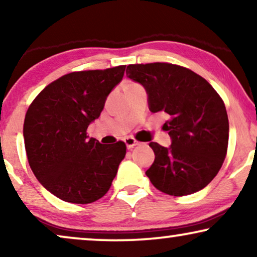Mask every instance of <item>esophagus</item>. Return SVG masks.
I'll return each mask as SVG.
<instances>
[{
	"mask_svg": "<svg viewBox=\"0 0 257 257\" xmlns=\"http://www.w3.org/2000/svg\"><path fill=\"white\" fill-rule=\"evenodd\" d=\"M124 142L126 144V147H127L128 150L130 149H133V147L137 146V145H139V144H140L138 140H136L135 138H131V137H127V138H125Z\"/></svg>",
	"mask_w": 257,
	"mask_h": 257,
	"instance_id": "obj_1",
	"label": "esophagus"
}]
</instances>
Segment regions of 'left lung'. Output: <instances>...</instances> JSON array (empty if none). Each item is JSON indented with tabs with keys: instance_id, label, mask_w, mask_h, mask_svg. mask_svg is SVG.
I'll list each match as a JSON object with an SVG mask.
<instances>
[{
	"instance_id": "left-lung-1",
	"label": "left lung",
	"mask_w": 257,
	"mask_h": 257,
	"mask_svg": "<svg viewBox=\"0 0 257 257\" xmlns=\"http://www.w3.org/2000/svg\"><path fill=\"white\" fill-rule=\"evenodd\" d=\"M128 78L149 94L150 110L163 112L171 147L150 143L156 154L146 175L160 192L182 196L206 187L222 166L229 122L222 98L205 78L171 63L130 64Z\"/></svg>"
}]
</instances>
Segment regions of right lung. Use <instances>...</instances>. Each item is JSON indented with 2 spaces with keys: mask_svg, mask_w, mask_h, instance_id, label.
<instances>
[{
  "mask_svg": "<svg viewBox=\"0 0 257 257\" xmlns=\"http://www.w3.org/2000/svg\"><path fill=\"white\" fill-rule=\"evenodd\" d=\"M125 68L66 73L45 86L28 108L23 136L30 168L63 201L94 202L111 187L126 154L125 143L100 144L86 130L100 115Z\"/></svg>",
  "mask_w": 257,
  "mask_h": 257,
  "instance_id": "1",
  "label": "right lung"
}]
</instances>
